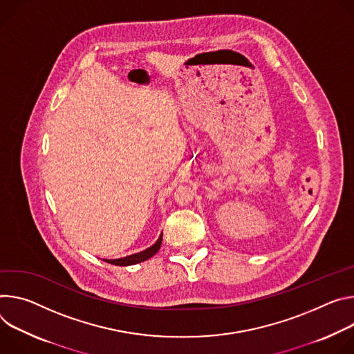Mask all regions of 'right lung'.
Returning a JSON list of instances; mask_svg holds the SVG:
<instances>
[{
    "instance_id": "1",
    "label": "right lung",
    "mask_w": 354,
    "mask_h": 354,
    "mask_svg": "<svg viewBox=\"0 0 354 354\" xmlns=\"http://www.w3.org/2000/svg\"><path fill=\"white\" fill-rule=\"evenodd\" d=\"M162 239H163V234H160L159 241H157L151 248L146 249L145 252H140V253H136V254H132V256H128V257H124V259L105 260V261H106V263H111V264H113V266H132V264L145 261V260L150 259L151 256H154L157 252H159V249H160V246H162Z\"/></svg>"
}]
</instances>
